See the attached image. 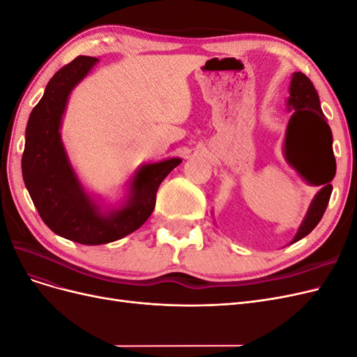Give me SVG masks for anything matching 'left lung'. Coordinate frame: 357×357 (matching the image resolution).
<instances>
[{
	"label": "left lung",
	"instance_id": "obj_1",
	"mask_svg": "<svg viewBox=\"0 0 357 357\" xmlns=\"http://www.w3.org/2000/svg\"><path fill=\"white\" fill-rule=\"evenodd\" d=\"M287 110L291 112L284 137V158L311 186H321L312 198L304 220L290 244L307 236L326 211L337 172L332 152V131L321 112L319 93L302 73H294L289 86ZM327 156L325 157L324 155Z\"/></svg>",
	"mask_w": 357,
	"mask_h": 357
}]
</instances>
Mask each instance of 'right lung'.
I'll return each mask as SVG.
<instances>
[{"label":"right lung","instance_id":"right-lung-1","mask_svg":"<svg viewBox=\"0 0 357 357\" xmlns=\"http://www.w3.org/2000/svg\"><path fill=\"white\" fill-rule=\"evenodd\" d=\"M96 62L92 56H77L50 79L29 114L22 155L25 186L43 222L62 238L86 245L117 241L137 231L155 208L162 180L181 164L180 158H169L138 167L117 207H104L86 192L59 129L70 93Z\"/></svg>","mask_w":357,"mask_h":357}]
</instances>
